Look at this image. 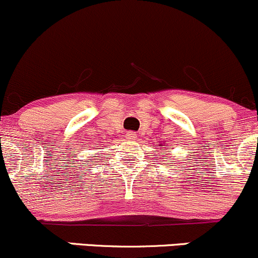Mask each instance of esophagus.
<instances>
[{
    "label": "esophagus",
    "mask_w": 258,
    "mask_h": 258,
    "mask_svg": "<svg viewBox=\"0 0 258 258\" xmlns=\"http://www.w3.org/2000/svg\"><path fill=\"white\" fill-rule=\"evenodd\" d=\"M137 138H138V135L135 134L134 132H128V133H126V139L134 140V139H137Z\"/></svg>",
    "instance_id": "1"
}]
</instances>
